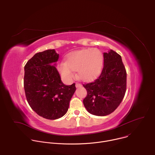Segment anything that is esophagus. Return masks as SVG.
<instances>
[{"label": "esophagus", "instance_id": "34e87169", "mask_svg": "<svg viewBox=\"0 0 155 155\" xmlns=\"http://www.w3.org/2000/svg\"><path fill=\"white\" fill-rule=\"evenodd\" d=\"M75 86L76 87H81V84L80 83H77L75 84Z\"/></svg>", "mask_w": 155, "mask_h": 155}]
</instances>
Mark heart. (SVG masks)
Here are the masks:
<instances>
[{
    "instance_id": "1",
    "label": "heart",
    "mask_w": 155,
    "mask_h": 155,
    "mask_svg": "<svg viewBox=\"0 0 155 155\" xmlns=\"http://www.w3.org/2000/svg\"><path fill=\"white\" fill-rule=\"evenodd\" d=\"M103 66V55L97 48H87L70 53L65 62H61L58 71L61 77L70 81L77 71L78 77L84 81L95 79L101 73Z\"/></svg>"
}]
</instances>
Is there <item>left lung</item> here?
<instances>
[{"mask_svg": "<svg viewBox=\"0 0 155 155\" xmlns=\"http://www.w3.org/2000/svg\"><path fill=\"white\" fill-rule=\"evenodd\" d=\"M126 71L121 56L110 50L104 53V67L94 81L83 84L87 91L83 104L87 111L96 116H106L117 108L126 91Z\"/></svg>", "mask_w": 155, "mask_h": 155, "instance_id": "1", "label": "left lung"}]
</instances>
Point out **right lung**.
<instances>
[{
	"label": "right lung",
	"instance_id": "1",
	"mask_svg": "<svg viewBox=\"0 0 155 155\" xmlns=\"http://www.w3.org/2000/svg\"><path fill=\"white\" fill-rule=\"evenodd\" d=\"M59 59L54 49L36 53L25 66L24 87L27 101L39 116L56 120L67 113L75 83L65 85L55 66ZM54 64V65H55Z\"/></svg>",
	"mask_w": 155,
	"mask_h": 155
}]
</instances>
